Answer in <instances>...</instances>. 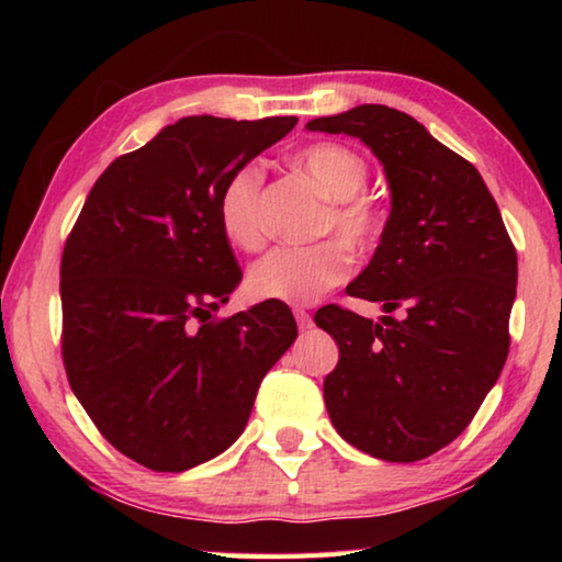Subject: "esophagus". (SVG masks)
Returning <instances> with one entry per match:
<instances>
[{
    "label": "esophagus",
    "mask_w": 562,
    "mask_h": 562,
    "mask_svg": "<svg viewBox=\"0 0 562 562\" xmlns=\"http://www.w3.org/2000/svg\"><path fill=\"white\" fill-rule=\"evenodd\" d=\"M294 319H297V327L300 329H310L312 327V315H310L307 310H302V307L294 310Z\"/></svg>",
    "instance_id": "obj_1"
}]
</instances>
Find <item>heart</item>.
<instances>
[{
	"mask_svg": "<svg viewBox=\"0 0 562 562\" xmlns=\"http://www.w3.org/2000/svg\"><path fill=\"white\" fill-rule=\"evenodd\" d=\"M292 166L331 201L322 233H337L341 240L331 237L307 247H278L252 265L247 284L258 300L312 304L349 278L355 260L347 245L369 250L382 231V217L372 198L361 193L369 180V166L357 150L322 140L300 148L292 156ZM260 186V170L243 166L231 173L217 195V221L225 237L247 252L260 250L268 240Z\"/></svg>",
	"mask_w": 562,
	"mask_h": 562,
	"instance_id": "heart-1",
	"label": "heart"
}]
</instances>
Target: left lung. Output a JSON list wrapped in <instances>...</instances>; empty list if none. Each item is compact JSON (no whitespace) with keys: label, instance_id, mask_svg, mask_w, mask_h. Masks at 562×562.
Segmentation results:
<instances>
[{"label":"left lung","instance_id":"left-lung-1","mask_svg":"<svg viewBox=\"0 0 562 562\" xmlns=\"http://www.w3.org/2000/svg\"><path fill=\"white\" fill-rule=\"evenodd\" d=\"M382 160L392 190L374 258L347 294L374 322L327 304L317 327L339 347L325 404L339 436L374 459L412 463L451 443L506 364L518 258L491 190L469 160L404 111L364 103L315 119Z\"/></svg>","mask_w":562,"mask_h":562}]
</instances>
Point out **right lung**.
I'll use <instances>...</instances> for the list:
<instances>
[{
  "instance_id": "add662e5",
  "label": "right lung",
  "mask_w": 562,
  "mask_h": 562,
  "mask_svg": "<svg viewBox=\"0 0 562 562\" xmlns=\"http://www.w3.org/2000/svg\"><path fill=\"white\" fill-rule=\"evenodd\" d=\"M294 123L180 119L103 170L64 245L66 376L103 439L150 471L223 453L297 337L284 302L213 317L243 280L217 195Z\"/></svg>"
}]
</instances>
